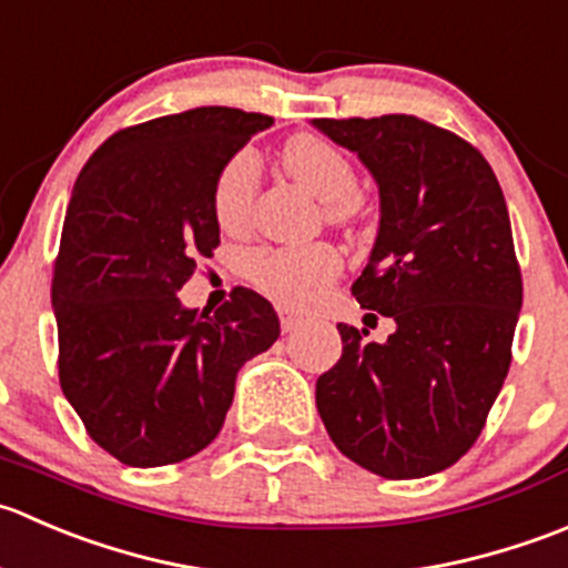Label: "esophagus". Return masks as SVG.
Returning <instances> with one entry per match:
<instances>
[{
  "mask_svg": "<svg viewBox=\"0 0 568 568\" xmlns=\"http://www.w3.org/2000/svg\"><path fill=\"white\" fill-rule=\"evenodd\" d=\"M278 317H282V331L284 334H292V331H297L303 325V317L297 312H292V308H278Z\"/></svg>",
  "mask_w": 568,
  "mask_h": 568,
  "instance_id": "obj_1",
  "label": "esophagus"
}]
</instances>
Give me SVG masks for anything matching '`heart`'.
<instances>
[{"label": "heart", "instance_id": "b5f03b06", "mask_svg": "<svg viewBox=\"0 0 568 568\" xmlns=\"http://www.w3.org/2000/svg\"><path fill=\"white\" fill-rule=\"evenodd\" d=\"M284 171L314 199L325 204L334 223H351L362 212L356 195V171L351 160L317 134H295L282 151ZM260 187V160L251 149L237 151L221 168L212 190V210L223 229H240L248 221ZM248 278L286 306H308L342 271V260L331 245H267L245 260Z\"/></svg>", "mask_w": 568, "mask_h": 568}]
</instances>
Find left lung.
<instances>
[{"mask_svg": "<svg viewBox=\"0 0 568 568\" xmlns=\"http://www.w3.org/2000/svg\"><path fill=\"white\" fill-rule=\"evenodd\" d=\"M312 126L378 184V234L351 292L395 320L386 342L336 325L342 358L317 378V412L358 467L436 475L475 445L508 375L521 273L503 190L475 145L414 115Z\"/></svg>", "mask_w": 568, "mask_h": 568, "instance_id": "1", "label": "left lung"}]
</instances>
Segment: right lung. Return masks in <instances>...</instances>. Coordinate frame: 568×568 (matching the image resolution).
Wrapping results in <instances>:
<instances>
[{
	"mask_svg": "<svg viewBox=\"0 0 568 568\" xmlns=\"http://www.w3.org/2000/svg\"><path fill=\"white\" fill-rule=\"evenodd\" d=\"M271 115L195 106L121 129L82 168L65 210L52 306L60 386L101 450L165 467L223 428L237 373L278 339V314L237 286L215 314L176 292L221 245L212 190Z\"/></svg>",
	"mask_w": 568,
	"mask_h": 568,
	"instance_id": "add662e5",
	"label": "right lung"
}]
</instances>
